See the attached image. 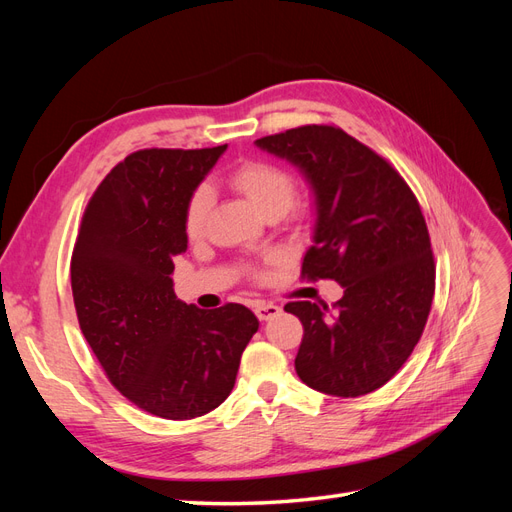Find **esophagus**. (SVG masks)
I'll list each match as a JSON object with an SVG mask.
<instances>
[{"instance_id": "obj_1", "label": "esophagus", "mask_w": 512, "mask_h": 512, "mask_svg": "<svg viewBox=\"0 0 512 512\" xmlns=\"http://www.w3.org/2000/svg\"><path fill=\"white\" fill-rule=\"evenodd\" d=\"M254 312L260 320H271V318L282 314V307L275 305V303H258Z\"/></svg>"}]
</instances>
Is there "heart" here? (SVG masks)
I'll return each instance as SVG.
<instances>
[{"mask_svg":"<svg viewBox=\"0 0 512 512\" xmlns=\"http://www.w3.org/2000/svg\"><path fill=\"white\" fill-rule=\"evenodd\" d=\"M228 181L232 188L250 200L258 213H262L269 220L284 215L294 205V198H297V183H294L292 175L282 166H275L271 162H241L239 166L230 170ZM211 203L213 196L209 185H198L190 194L183 215L185 232H188L190 237L203 235ZM258 275L262 277V273Z\"/></svg>","mask_w":512,"mask_h":512,"instance_id":"b5f03b06","label":"heart"}]
</instances>
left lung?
Segmentation results:
<instances>
[{"label": "left lung", "instance_id": "obj_1", "mask_svg": "<svg viewBox=\"0 0 512 512\" xmlns=\"http://www.w3.org/2000/svg\"><path fill=\"white\" fill-rule=\"evenodd\" d=\"M256 145L297 166L314 192V245L301 275L344 288L331 309L286 303L303 324L294 369L327 395L376 391L408 361L436 290L418 200L389 162L335 126L292 128Z\"/></svg>", "mask_w": 512, "mask_h": 512}]
</instances>
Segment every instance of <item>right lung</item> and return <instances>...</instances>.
I'll list each match as a JSON object with an SVG mask.
<instances>
[{"label":"right lung","instance_id":"right-lung-1","mask_svg":"<svg viewBox=\"0 0 512 512\" xmlns=\"http://www.w3.org/2000/svg\"><path fill=\"white\" fill-rule=\"evenodd\" d=\"M224 151L130 153L91 196L72 252V297L87 344L123 397L170 421L222 404L258 331L245 305L179 301L170 277L173 258L188 250L185 205Z\"/></svg>","mask_w":512,"mask_h":512}]
</instances>
